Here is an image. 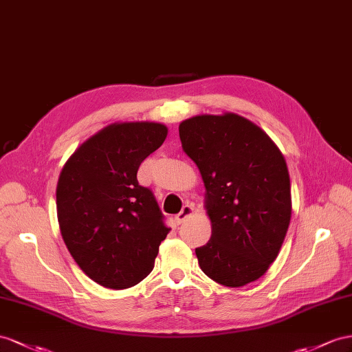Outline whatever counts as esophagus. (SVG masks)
Returning a JSON list of instances; mask_svg holds the SVG:
<instances>
[{"mask_svg": "<svg viewBox=\"0 0 352 352\" xmlns=\"http://www.w3.org/2000/svg\"><path fill=\"white\" fill-rule=\"evenodd\" d=\"M192 214H193V206L187 204V205L183 206V210L175 215V221H177L178 224H182L183 221H186L188 217H190Z\"/></svg>", "mask_w": 352, "mask_h": 352, "instance_id": "34e87169", "label": "esophagus"}]
</instances>
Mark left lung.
Segmentation results:
<instances>
[{
  "label": "left lung",
  "instance_id": "obj_1",
  "mask_svg": "<svg viewBox=\"0 0 352 352\" xmlns=\"http://www.w3.org/2000/svg\"><path fill=\"white\" fill-rule=\"evenodd\" d=\"M186 155L206 188L211 239L196 248L206 276L242 287L266 274L292 219L290 177L283 153L256 126L233 113L179 123Z\"/></svg>",
  "mask_w": 352,
  "mask_h": 352
}]
</instances>
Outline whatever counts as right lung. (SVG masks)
Segmentation results:
<instances>
[{
    "instance_id": "obj_1",
    "label": "right lung",
    "mask_w": 352,
    "mask_h": 352,
    "mask_svg": "<svg viewBox=\"0 0 352 352\" xmlns=\"http://www.w3.org/2000/svg\"><path fill=\"white\" fill-rule=\"evenodd\" d=\"M166 135V126L155 122L113 123L83 142L62 168L56 187L62 238L80 269L99 285L129 288L155 266L170 229L137 173Z\"/></svg>"
}]
</instances>
